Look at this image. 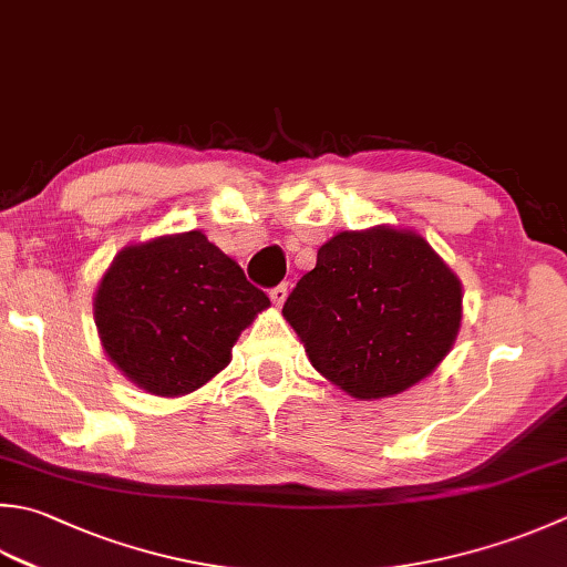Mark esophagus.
I'll return each instance as SVG.
<instances>
[{
	"instance_id": "1",
	"label": "esophagus",
	"mask_w": 567,
	"mask_h": 567,
	"mask_svg": "<svg viewBox=\"0 0 567 567\" xmlns=\"http://www.w3.org/2000/svg\"><path fill=\"white\" fill-rule=\"evenodd\" d=\"M287 290H290V285H287V282H280V285L272 287V290H270V299H272L277 307H280L285 299H287Z\"/></svg>"
}]
</instances>
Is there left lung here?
Masks as SVG:
<instances>
[{
  "mask_svg": "<svg viewBox=\"0 0 567 567\" xmlns=\"http://www.w3.org/2000/svg\"><path fill=\"white\" fill-rule=\"evenodd\" d=\"M315 369L361 401L405 391L447 357L462 287L410 230H347L319 248L282 307Z\"/></svg>",
  "mask_w": 567,
  "mask_h": 567,
  "instance_id": "left-lung-1",
  "label": "left lung"
}]
</instances>
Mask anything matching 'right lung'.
<instances>
[{
	"label": "right lung",
	"instance_id": "right-lung-1",
	"mask_svg": "<svg viewBox=\"0 0 567 567\" xmlns=\"http://www.w3.org/2000/svg\"><path fill=\"white\" fill-rule=\"evenodd\" d=\"M270 305L202 230L130 246L95 295V324L117 369L154 395L214 379L255 315Z\"/></svg>",
	"mask_w": 567,
	"mask_h": 567
}]
</instances>
